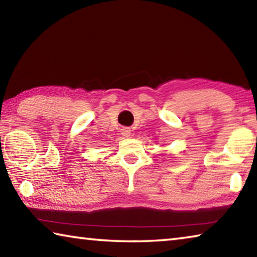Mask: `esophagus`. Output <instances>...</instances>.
<instances>
[{"label":"esophagus","mask_w":257,"mask_h":257,"mask_svg":"<svg viewBox=\"0 0 257 257\" xmlns=\"http://www.w3.org/2000/svg\"><path fill=\"white\" fill-rule=\"evenodd\" d=\"M130 132H132V130H130V128H128V127H124L121 129V134H122V136H124V137H129Z\"/></svg>","instance_id":"34e87169"}]
</instances>
